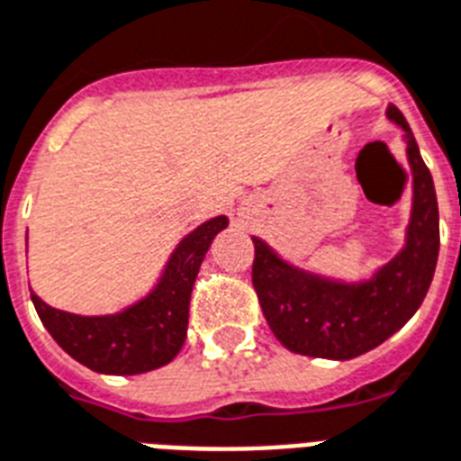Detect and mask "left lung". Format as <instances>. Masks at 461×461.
I'll list each match as a JSON object with an SVG mask.
<instances>
[{
    "label": "left lung",
    "instance_id": "left-lung-1",
    "mask_svg": "<svg viewBox=\"0 0 461 461\" xmlns=\"http://www.w3.org/2000/svg\"><path fill=\"white\" fill-rule=\"evenodd\" d=\"M387 117L404 130L413 173V206L404 249L377 269L373 279L344 284L310 274L284 262L267 242L252 238V286L274 337L288 351L312 358H356L402 330L426 298L440 249L433 177L404 115L390 105Z\"/></svg>",
    "mask_w": 461,
    "mask_h": 461
}]
</instances>
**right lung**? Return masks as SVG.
Wrapping results in <instances>:
<instances>
[{
  "instance_id": "1",
  "label": "right lung",
  "mask_w": 461,
  "mask_h": 461,
  "mask_svg": "<svg viewBox=\"0 0 461 461\" xmlns=\"http://www.w3.org/2000/svg\"><path fill=\"white\" fill-rule=\"evenodd\" d=\"M228 226L216 216L182 238L151 294L122 312L81 317L50 308L31 294L38 317L57 344L81 366L105 375H139L166 366L187 337L190 295L213 238Z\"/></svg>"
}]
</instances>
